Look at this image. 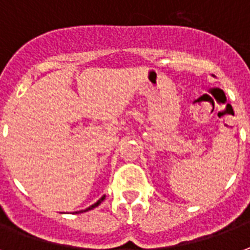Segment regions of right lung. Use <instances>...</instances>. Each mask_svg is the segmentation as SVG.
<instances>
[{"label": "right lung", "mask_w": 250, "mask_h": 250, "mask_svg": "<svg viewBox=\"0 0 250 250\" xmlns=\"http://www.w3.org/2000/svg\"><path fill=\"white\" fill-rule=\"evenodd\" d=\"M104 198H106V195H104V197H101L100 199H98V201L95 202L94 205H91L90 207H87L86 209H83V211H80V212H86V211H89V209H93V208H95V207H97V206H100L101 203H102V202H104ZM76 214H79V212H76Z\"/></svg>", "instance_id": "add662e5"}]
</instances>
